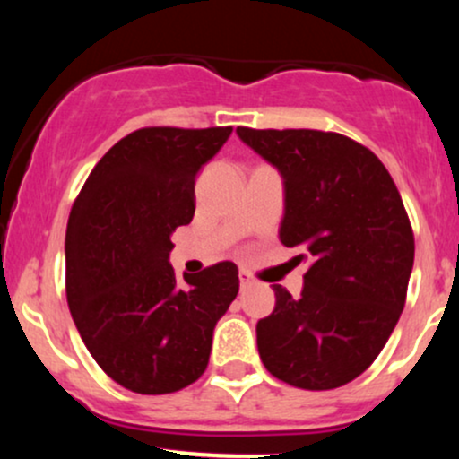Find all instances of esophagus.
Returning <instances> with one entry per match:
<instances>
[{
	"instance_id": "1",
	"label": "esophagus",
	"mask_w": 459,
	"mask_h": 459,
	"mask_svg": "<svg viewBox=\"0 0 459 459\" xmlns=\"http://www.w3.org/2000/svg\"><path fill=\"white\" fill-rule=\"evenodd\" d=\"M239 282H241V291H246V289L255 287V278H252L246 270L239 272Z\"/></svg>"
}]
</instances>
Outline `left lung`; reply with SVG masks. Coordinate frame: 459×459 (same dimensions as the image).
Returning <instances> with one entry per match:
<instances>
[{
  "mask_svg": "<svg viewBox=\"0 0 459 459\" xmlns=\"http://www.w3.org/2000/svg\"><path fill=\"white\" fill-rule=\"evenodd\" d=\"M237 135L284 178L281 241L310 267L293 298L256 324L263 365L304 391H330L371 367L397 325L414 265V233L393 177L360 142L317 129Z\"/></svg>",
  "mask_w": 459,
  "mask_h": 459,
  "instance_id": "1",
  "label": "left lung"
}]
</instances>
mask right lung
<instances>
[{"label": "right lung", "instance_id": "obj_1", "mask_svg": "<svg viewBox=\"0 0 459 459\" xmlns=\"http://www.w3.org/2000/svg\"><path fill=\"white\" fill-rule=\"evenodd\" d=\"M233 127H144L92 168L66 226V302L97 365L127 391L166 394L209 365L213 328L239 291L237 265L178 281L170 235L194 218L200 168Z\"/></svg>", "mask_w": 459, "mask_h": 459}]
</instances>
